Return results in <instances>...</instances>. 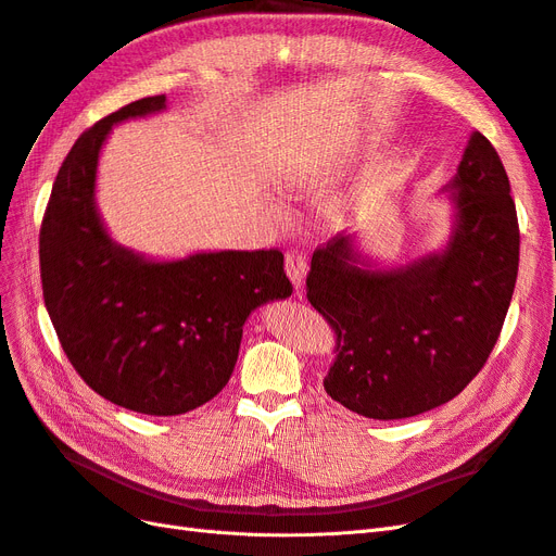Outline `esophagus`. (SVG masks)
Returning a JSON list of instances; mask_svg holds the SVG:
<instances>
[{"label":"esophagus","instance_id":"obj_1","mask_svg":"<svg viewBox=\"0 0 556 556\" xmlns=\"http://www.w3.org/2000/svg\"><path fill=\"white\" fill-rule=\"evenodd\" d=\"M285 271H288L290 280L294 282V288H301V282H304L306 271H308L306 252L299 250V248L288 250V255H285Z\"/></svg>","mask_w":556,"mask_h":556}]
</instances>
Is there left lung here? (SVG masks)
<instances>
[{
    "label": "left lung",
    "instance_id": "1",
    "mask_svg": "<svg viewBox=\"0 0 556 556\" xmlns=\"http://www.w3.org/2000/svg\"><path fill=\"white\" fill-rule=\"evenodd\" d=\"M454 204L443 252L374 271L352 237L313 252L311 306L336 331L327 394L374 419H403L443 406L473 380L494 350L519 266L510 180L494 146L470 134L447 185Z\"/></svg>",
    "mask_w": 556,
    "mask_h": 556
}]
</instances>
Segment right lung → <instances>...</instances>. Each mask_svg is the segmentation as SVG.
<instances>
[{
    "mask_svg": "<svg viewBox=\"0 0 556 556\" xmlns=\"http://www.w3.org/2000/svg\"><path fill=\"white\" fill-rule=\"evenodd\" d=\"M162 109L164 94L143 97L80 134L39 233L43 301L76 374L115 406L160 417L190 413L220 392L248 315L292 294L280 250L153 262L109 237L94 206L99 150L113 125Z\"/></svg>",
    "mask_w": 556,
    "mask_h": 556,
    "instance_id": "obj_1",
    "label": "right lung"
}]
</instances>
